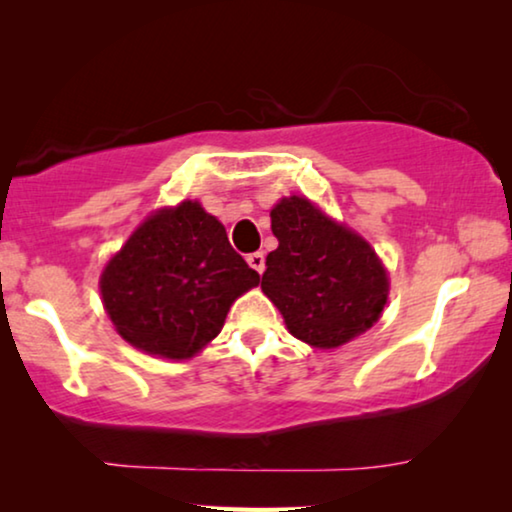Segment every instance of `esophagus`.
Segmentation results:
<instances>
[{
  "label": "esophagus",
  "mask_w": 512,
  "mask_h": 512,
  "mask_svg": "<svg viewBox=\"0 0 512 512\" xmlns=\"http://www.w3.org/2000/svg\"><path fill=\"white\" fill-rule=\"evenodd\" d=\"M247 263L258 272V275H261V272L265 270V256H263V251H254V254H249V256H247Z\"/></svg>",
  "instance_id": "esophagus-1"
}]
</instances>
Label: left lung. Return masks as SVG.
I'll return each mask as SVG.
<instances>
[{
    "label": "left lung",
    "instance_id": "obj_1",
    "mask_svg": "<svg viewBox=\"0 0 512 512\" xmlns=\"http://www.w3.org/2000/svg\"><path fill=\"white\" fill-rule=\"evenodd\" d=\"M270 219L279 247L265 258L261 289L293 338L333 349L366 333L389 296L375 249L298 195L279 200Z\"/></svg>",
    "mask_w": 512,
    "mask_h": 512
}]
</instances>
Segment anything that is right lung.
I'll use <instances>...</instances> for the list:
<instances>
[{
    "label": "right lung",
    "mask_w": 512,
    "mask_h": 512,
    "mask_svg": "<svg viewBox=\"0 0 512 512\" xmlns=\"http://www.w3.org/2000/svg\"><path fill=\"white\" fill-rule=\"evenodd\" d=\"M261 275L230 247L226 228L200 202L151 214L100 277L118 335L163 359H191L221 333L230 305Z\"/></svg>",
    "instance_id": "obj_1"
}]
</instances>
